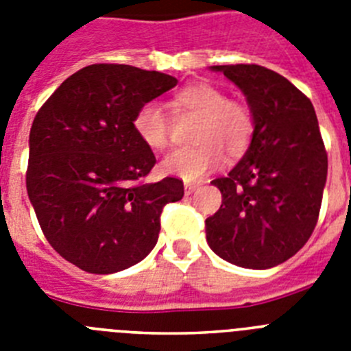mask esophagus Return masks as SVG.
Here are the masks:
<instances>
[{"mask_svg":"<svg viewBox=\"0 0 351 351\" xmlns=\"http://www.w3.org/2000/svg\"><path fill=\"white\" fill-rule=\"evenodd\" d=\"M198 188H200V182H186L184 184L186 195H191L195 190H198Z\"/></svg>","mask_w":351,"mask_h":351,"instance_id":"1","label":"esophagus"}]
</instances>
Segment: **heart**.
<instances>
[{
	"label": "heart",
	"mask_w": 351,
	"mask_h": 351,
	"mask_svg": "<svg viewBox=\"0 0 351 351\" xmlns=\"http://www.w3.org/2000/svg\"><path fill=\"white\" fill-rule=\"evenodd\" d=\"M176 112L200 117L191 149H178L165 156L161 167L170 176L184 181H200L230 158L243 156L253 141V117L244 105L232 101L225 91L207 82H195L173 96ZM133 130L142 144L153 151L170 142V123L163 108L154 101L141 105L133 116Z\"/></svg>",
	"instance_id": "heart-1"
}]
</instances>
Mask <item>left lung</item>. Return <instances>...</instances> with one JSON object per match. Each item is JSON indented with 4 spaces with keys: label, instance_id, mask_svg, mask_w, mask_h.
<instances>
[{
    "label": "left lung",
    "instance_id": "8db88e82",
    "mask_svg": "<svg viewBox=\"0 0 351 351\" xmlns=\"http://www.w3.org/2000/svg\"><path fill=\"white\" fill-rule=\"evenodd\" d=\"M246 96L253 141L226 178L223 202L206 219L207 244L226 262L271 269L287 262L315 230L327 181V153L308 96L258 64H218Z\"/></svg>",
    "mask_w": 351,
    "mask_h": 351
}]
</instances>
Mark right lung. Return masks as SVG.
<instances>
[{"label": "right lung", "instance_id": "add662e5", "mask_svg": "<svg viewBox=\"0 0 351 351\" xmlns=\"http://www.w3.org/2000/svg\"><path fill=\"white\" fill-rule=\"evenodd\" d=\"M178 84L161 71L91 64L68 77L29 132L26 188L43 235L64 260L114 274L153 251L182 181L142 182L156 163L133 130L141 105Z\"/></svg>", "mask_w": 351, "mask_h": 351}]
</instances>
